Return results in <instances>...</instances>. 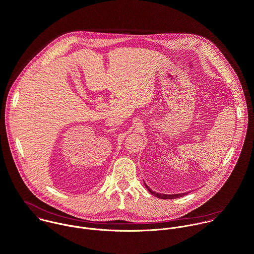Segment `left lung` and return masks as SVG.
<instances>
[{"mask_svg":"<svg viewBox=\"0 0 254 254\" xmlns=\"http://www.w3.org/2000/svg\"><path fill=\"white\" fill-rule=\"evenodd\" d=\"M145 185V184H144ZM145 188L148 190V191L151 193V194H153L154 196H156V197H158V198H161V199H174V198H179V197H182V196H184V195H186V194H188V192H184V193H177V194H162V193H157V192H155V191H152L146 185H145Z\"/></svg>","mask_w":254,"mask_h":254,"instance_id":"8db88e82","label":"left lung"}]
</instances>
